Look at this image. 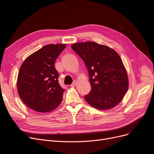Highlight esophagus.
<instances>
[{
	"mask_svg": "<svg viewBox=\"0 0 154 154\" xmlns=\"http://www.w3.org/2000/svg\"><path fill=\"white\" fill-rule=\"evenodd\" d=\"M77 84H78V82H77L76 81H75V82H74L71 85V87H75V86L77 85Z\"/></svg>",
	"mask_w": 154,
	"mask_h": 154,
	"instance_id": "1",
	"label": "esophagus"
}]
</instances>
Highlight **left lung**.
<instances>
[{
    "instance_id": "8db88e82",
    "label": "left lung",
    "mask_w": 154,
    "mask_h": 154,
    "mask_svg": "<svg viewBox=\"0 0 154 154\" xmlns=\"http://www.w3.org/2000/svg\"><path fill=\"white\" fill-rule=\"evenodd\" d=\"M88 69L91 91L85 96L92 107L107 110L118 105L128 91L129 79L120 55L113 49L92 41L71 45Z\"/></svg>"
}]
</instances>
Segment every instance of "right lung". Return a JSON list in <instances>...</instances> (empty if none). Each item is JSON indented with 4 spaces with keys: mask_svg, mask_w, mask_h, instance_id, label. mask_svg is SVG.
Returning <instances> with one entry per match:
<instances>
[{
    "mask_svg": "<svg viewBox=\"0 0 154 154\" xmlns=\"http://www.w3.org/2000/svg\"><path fill=\"white\" fill-rule=\"evenodd\" d=\"M65 44H50L30 55L18 72L17 90L20 97L27 106L39 113L56 109L62 100L64 91L58 82L54 63Z\"/></svg>",
    "mask_w": 154,
    "mask_h": 154,
    "instance_id": "add662e5",
    "label": "right lung"
}]
</instances>
